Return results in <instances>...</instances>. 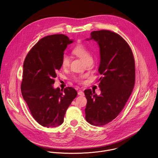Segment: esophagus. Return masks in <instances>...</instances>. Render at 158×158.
<instances>
[{
  "label": "esophagus",
  "mask_w": 158,
  "mask_h": 158,
  "mask_svg": "<svg viewBox=\"0 0 158 158\" xmlns=\"http://www.w3.org/2000/svg\"><path fill=\"white\" fill-rule=\"evenodd\" d=\"M77 94H78V95H82V96H84V93L82 90H79L78 92H77Z\"/></svg>",
  "instance_id": "esophagus-1"
}]
</instances>
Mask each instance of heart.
Returning <instances> with one entry per match:
<instances>
[{"mask_svg": "<svg viewBox=\"0 0 158 158\" xmlns=\"http://www.w3.org/2000/svg\"><path fill=\"white\" fill-rule=\"evenodd\" d=\"M73 52L76 55L82 59L85 63L89 60H92L90 52L82 43H78L74 46L73 49ZM61 66L64 69H66L69 66L70 58L66 53H64L62 55L61 59ZM84 76H80L79 77H75V81L78 83H82L84 82Z\"/></svg>", "mask_w": 158, "mask_h": 158, "instance_id": "b5f03b06", "label": "heart"}]
</instances>
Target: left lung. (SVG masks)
Wrapping results in <instances>:
<instances>
[{"label":"left lung","mask_w":158,"mask_h":158,"mask_svg":"<svg viewBox=\"0 0 158 158\" xmlns=\"http://www.w3.org/2000/svg\"><path fill=\"white\" fill-rule=\"evenodd\" d=\"M90 38L98 43L100 62L98 80L101 94L86 89L85 119L94 126H103L114 120L131 95L135 82L133 52L118 34L106 30L94 31Z\"/></svg>","instance_id":"left-lung-1"}]
</instances>
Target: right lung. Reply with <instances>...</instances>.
Segmentation results:
<instances>
[{
  "mask_svg": "<svg viewBox=\"0 0 158 158\" xmlns=\"http://www.w3.org/2000/svg\"><path fill=\"white\" fill-rule=\"evenodd\" d=\"M73 42L63 34L45 36L32 47L23 63L22 94L34 119L44 127L61 125L77 95L73 87L63 90L52 86L61 68V56Z\"/></svg>",
  "mask_w": 158,
  "mask_h": 158,
  "instance_id": "add662e5",
  "label": "right lung"
}]
</instances>
